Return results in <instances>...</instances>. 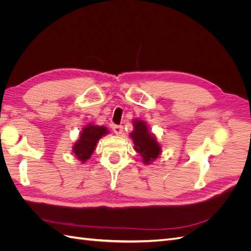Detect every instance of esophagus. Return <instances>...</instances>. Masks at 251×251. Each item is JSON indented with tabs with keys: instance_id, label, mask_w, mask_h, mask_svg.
I'll list each match as a JSON object with an SVG mask.
<instances>
[{
	"instance_id": "34e87169",
	"label": "esophagus",
	"mask_w": 251,
	"mask_h": 251,
	"mask_svg": "<svg viewBox=\"0 0 251 251\" xmlns=\"http://www.w3.org/2000/svg\"><path fill=\"white\" fill-rule=\"evenodd\" d=\"M112 128H113L114 133H115V134L118 135V136H120L121 134H123V132H124L123 126H113Z\"/></svg>"
}]
</instances>
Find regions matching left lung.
Wrapping results in <instances>:
<instances>
[{
	"label": "left lung",
	"instance_id": "obj_1",
	"mask_svg": "<svg viewBox=\"0 0 251 251\" xmlns=\"http://www.w3.org/2000/svg\"><path fill=\"white\" fill-rule=\"evenodd\" d=\"M134 130L130 133V138L134 142V149L141 156L144 164H151L161 154V144L154 133H151L146 121L133 120Z\"/></svg>",
	"mask_w": 251,
	"mask_h": 251
}]
</instances>
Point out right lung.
Instances as JSON below:
<instances>
[{
    "label": "right lung",
    "mask_w": 251,
    "mask_h": 251,
    "mask_svg": "<svg viewBox=\"0 0 251 251\" xmlns=\"http://www.w3.org/2000/svg\"><path fill=\"white\" fill-rule=\"evenodd\" d=\"M110 131L103 126L88 124L80 131L79 137L72 147V154L81 162L85 163L92 156L97 142Z\"/></svg>",
    "instance_id": "right-lung-1"
}]
</instances>
